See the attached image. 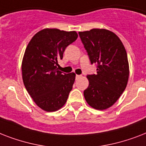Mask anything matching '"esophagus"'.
Returning a JSON list of instances; mask_svg holds the SVG:
<instances>
[{"label":"esophagus","instance_id":"obj_1","mask_svg":"<svg viewBox=\"0 0 146 146\" xmlns=\"http://www.w3.org/2000/svg\"><path fill=\"white\" fill-rule=\"evenodd\" d=\"M81 76H82L81 75H76V79H78V78H80Z\"/></svg>","mask_w":146,"mask_h":146}]
</instances>
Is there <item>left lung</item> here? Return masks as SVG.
I'll use <instances>...</instances> for the list:
<instances>
[{
    "label": "left lung",
    "mask_w": 146,
    "mask_h": 146,
    "mask_svg": "<svg viewBox=\"0 0 146 146\" xmlns=\"http://www.w3.org/2000/svg\"><path fill=\"white\" fill-rule=\"evenodd\" d=\"M91 64L97 73L87 75L89 86L84 91L87 103L97 110L111 107L122 95L129 79V64L122 42L117 35L104 29L80 32Z\"/></svg>",
    "instance_id": "obj_1"
}]
</instances>
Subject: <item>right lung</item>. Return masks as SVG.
<instances>
[{
	"label": "right lung",
	"instance_id": "obj_1",
	"mask_svg": "<svg viewBox=\"0 0 146 146\" xmlns=\"http://www.w3.org/2000/svg\"><path fill=\"white\" fill-rule=\"evenodd\" d=\"M78 37L75 31L44 29L31 39L25 50L22 73L24 86L35 104L45 111H55L66 102L75 73L58 70V60Z\"/></svg>",
	"mask_w": 146,
	"mask_h": 146
}]
</instances>
